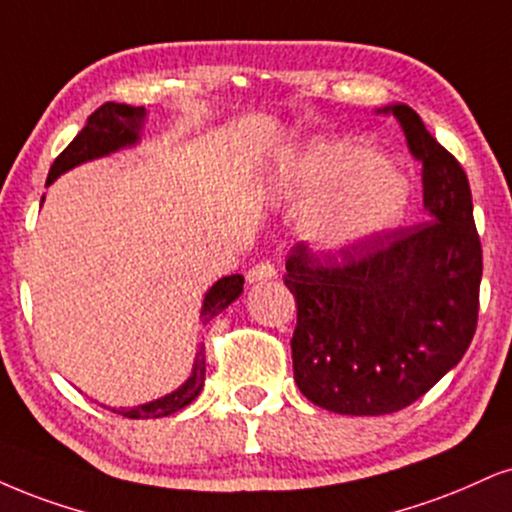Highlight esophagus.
I'll list each match as a JSON object with an SVG mask.
<instances>
[{
  "instance_id": "esophagus-1",
  "label": "esophagus",
  "mask_w": 512,
  "mask_h": 512,
  "mask_svg": "<svg viewBox=\"0 0 512 512\" xmlns=\"http://www.w3.org/2000/svg\"><path fill=\"white\" fill-rule=\"evenodd\" d=\"M275 277H277V268L273 266V263L261 261V263H256L254 268H249V273H246V282H249V285H258V282L275 280Z\"/></svg>"
}]
</instances>
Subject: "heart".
<instances>
[{"instance_id": "obj_1", "label": "heart", "mask_w": 512, "mask_h": 512, "mask_svg": "<svg viewBox=\"0 0 512 512\" xmlns=\"http://www.w3.org/2000/svg\"><path fill=\"white\" fill-rule=\"evenodd\" d=\"M275 197L308 206L301 235L327 254L351 251L394 230L410 204V182L380 151L358 142H313L282 163Z\"/></svg>"}]
</instances>
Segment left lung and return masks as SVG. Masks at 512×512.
<instances>
[{
    "instance_id": "1",
    "label": "left lung",
    "mask_w": 512,
    "mask_h": 512,
    "mask_svg": "<svg viewBox=\"0 0 512 512\" xmlns=\"http://www.w3.org/2000/svg\"><path fill=\"white\" fill-rule=\"evenodd\" d=\"M391 113L422 163L425 220L339 254L299 244L285 285L296 299L294 380L315 406L387 415L427 394L465 356L477 327L482 244L460 163L406 104Z\"/></svg>"
}]
</instances>
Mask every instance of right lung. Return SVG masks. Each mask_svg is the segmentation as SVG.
Listing matches in <instances>:
<instances>
[{"instance_id": "1", "label": "right lung", "mask_w": 512, "mask_h": 512, "mask_svg": "<svg viewBox=\"0 0 512 512\" xmlns=\"http://www.w3.org/2000/svg\"><path fill=\"white\" fill-rule=\"evenodd\" d=\"M147 121V109L144 106H128V104H116L109 102L99 106L97 111L87 118V125L82 128L75 140L68 144L66 149L56 156L47 175V187L59 178V175L68 173V170L80 166V163L102 159V156L116 154V151L135 147L142 140V128ZM44 201V197H42ZM244 292V277L242 275H227L208 289L204 296V304H201V318L208 323L211 318H216L218 313H223L232 301L239 299V294ZM204 377H206V356L204 349L197 351L194 356L192 372L178 389L170 391V394L154 399L142 406L132 408H109L113 413L123 415V418L132 420H147V418H166L170 413H178L185 406H189L204 389Z\"/></svg>"}]
</instances>
